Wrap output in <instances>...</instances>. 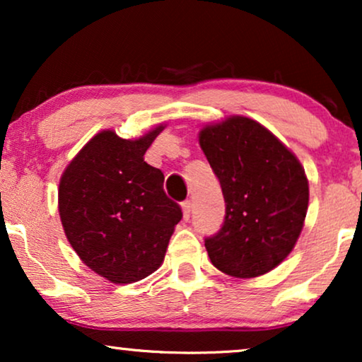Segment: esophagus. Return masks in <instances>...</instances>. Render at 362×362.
Segmentation results:
<instances>
[{
    "instance_id": "esophagus-1",
    "label": "esophagus",
    "mask_w": 362,
    "mask_h": 362,
    "mask_svg": "<svg viewBox=\"0 0 362 362\" xmlns=\"http://www.w3.org/2000/svg\"><path fill=\"white\" fill-rule=\"evenodd\" d=\"M181 207H182V216H185V219L187 221L191 217V211H192V204H191V201H185L181 204Z\"/></svg>"
}]
</instances>
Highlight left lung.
I'll use <instances>...</instances> for the list:
<instances>
[{"mask_svg":"<svg viewBox=\"0 0 362 362\" xmlns=\"http://www.w3.org/2000/svg\"><path fill=\"white\" fill-rule=\"evenodd\" d=\"M199 143L226 201L221 229L204 239L207 255L230 276L264 275L286 259L303 229L305 170L274 133L245 117L202 128Z\"/></svg>","mask_w":362,"mask_h":362,"instance_id":"1","label":"left lung"}]
</instances>
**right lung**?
I'll return each instance as SVG.
<instances>
[{"label":"right lung","mask_w":362,"mask_h":362,"mask_svg":"<svg viewBox=\"0 0 362 362\" xmlns=\"http://www.w3.org/2000/svg\"><path fill=\"white\" fill-rule=\"evenodd\" d=\"M163 128L138 140L98 133L61 177L64 232L83 264L113 284H132L158 270L182 217L163 189L165 175L143 158Z\"/></svg>","instance_id":"add662e5"}]
</instances>
